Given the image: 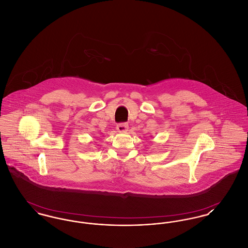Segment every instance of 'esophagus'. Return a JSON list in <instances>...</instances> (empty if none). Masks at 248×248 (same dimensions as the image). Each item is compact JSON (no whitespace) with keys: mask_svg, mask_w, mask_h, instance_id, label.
Segmentation results:
<instances>
[{"mask_svg":"<svg viewBox=\"0 0 248 248\" xmlns=\"http://www.w3.org/2000/svg\"><path fill=\"white\" fill-rule=\"evenodd\" d=\"M117 131L120 132V133H124V132H126L128 130V124L124 123V124H119L117 125Z\"/></svg>","mask_w":248,"mask_h":248,"instance_id":"1","label":"esophagus"}]
</instances>
